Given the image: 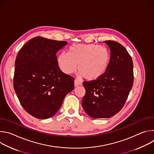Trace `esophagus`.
<instances>
[{
    "label": "esophagus",
    "instance_id": "esophagus-1",
    "mask_svg": "<svg viewBox=\"0 0 154 154\" xmlns=\"http://www.w3.org/2000/svg\"><path fill=\"white\" fill-rule=\"evenodd\" d=\"M81 85H82V83L80 81H79L78 80H74V86H77Z\"/></svg>",
    "mask_w": 154,
    "mask_h": 154
}]
</instances>
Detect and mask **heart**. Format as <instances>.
Returning <instances> with one entry per match:
<instances>
[{"instance_id": "1", "label": "heart", "mask_w": 154, "mask_h": 154, "mask_svg": "<svg viewBox=\"0 0 154 154\" xmlns=\"http://www.w3.org/2000/svg\"><path fill=\"white\" fill-rule=\"evenodd\" d=\"M69 54L62 52L58 57L60 69L66 74H71L78 68L79 76L88 80H95L106 71L111 56L108 50L97 45H77L69 48Z\"/></svg>"}]
</instances>
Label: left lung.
Returning <instances> with one entry per match:
<instances>
[{"label": "left lung", "instance_id": "left-lung-1", "mask_svg": "<svg viewBox=\"0 0 154 154\" xmlns=\"http://www.w3.org/2000/svg\"><path fill=\"white\" fill-rule=\"evenodd\" d=\"M111 60L105 73L95 80L84 82L86 93L82 106L90 117L110 118L117 114L133 86V61L126 49L118 42L105 41Z\"/></svg>", "mask_w": 154, "mask_h": 154}]
</instances>
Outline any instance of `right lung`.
<instances>
[{"label": "right lung", "mask_w": 154, "mask_h": 154, "mask_svg": "<svg viewBox=\"0 0 154 154\" xmlns=\"http://www.w3.org/2000/svg\"><path fill=\"white\" fill-rule=\"evenodd\" d=\"M68 44L37 36L22 48L15 61L14 89L32 116L45 119L60 108L64 97L74 88V79L59 68L57 53Z\"/></svg>", "instance_id": "right-lung-1"}]
</instances>
